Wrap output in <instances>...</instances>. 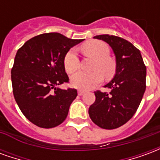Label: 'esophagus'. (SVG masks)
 Wrapping results in <instances>:
<instances>
[{"label": "esophagus", "mask_w": 160, "mask_h": 160, "mask_svg": "<svg viewBox=\"0 0 160 160\" xmlns=\"http://www.w3.org/2000/svg\"><path fill=\"white\" fill-rule=\"evenodd\" d=\"M84 93H85V92H84V91H81V90L78 91V95H79V96H82Z\"/></svg>", "instance_id": "1"}]
</instances>
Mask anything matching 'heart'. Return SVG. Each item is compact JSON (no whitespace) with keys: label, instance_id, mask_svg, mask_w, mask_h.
I'll use <instances>...</instances> for the list:
<instances>
[{"label":"heart","instance_id":"obj_1","mask_svg":"<svg viewBox=\"0 0 160 160\" xmlns=\"http://www.w3.org/2000/svg\"><path fill=\"white\" fill-rule=\"evenodd\" d=\"M82 49L87 54L95 58V62L92 67L94 71L91 73L76 72L70 79L71 86L80 90H90L103 80V74L106 78H110L115 73L116 63L110 56V48L103 41L92 40L86 42L82 46ZM64 68L68 73H73L79 68V58L74 49L68 51L64 57Z\"/></svg>","mask_w":160,"mask_h":160}]
</instances>
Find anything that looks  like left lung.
<instances>
[{
  "mask_svg": "<svg viewBox=\"0 0 160 160\" xmlns=\"http://www.w3.org/2000/svg\"><path fill=\"white\" fill-rule=\"evenodd\" d=\"M107 42L116 56V73L104 87L110 94L95 92L96 100L89 107L94 123L105 129H114L130 120L137 111L146 90L147 68L141 51L120 37L104 34L93 37Z\"/></svg>",
  "mask_w": 160,
  "mask_h": 160,
  "instance_id": "1",
  "label": "left lung"
}]
</instances>
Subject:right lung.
<instances>
[{
    "instance_id": "add662e5",
    "label": "right lung",
    "mask_w": 160,
    "mask_h": 160,
    "mask_svg": "<svg viewBox=\"0 0 160 160\" xmlns=\"http://www.w3.org/2000/svg\"><path fill=\"white\" fill-rule=\"evenodd\" d=\"M82 41L44 33L26 41L16 53L11 71L12 92L20 111L33 124L50 128L66 119L77 90L59 87L68 81L64 57Z\"/></svg>"
}]
</instances>
